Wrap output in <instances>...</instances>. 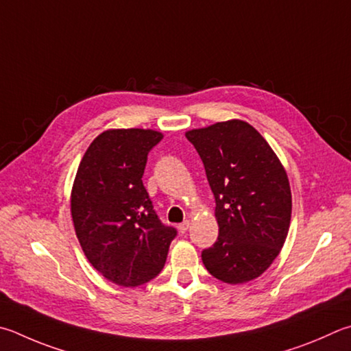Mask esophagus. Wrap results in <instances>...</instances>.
Wrapping results in <instances>:
<instances>
[{
	"mask_svg": "<svg viewBox=\"0 0 351 351\" xmlns=\"http://www.w3.org/2000/svg\"><path fill=\"white\" fill-rule=\"evenodd\" d=\"M189 227H190V222L189 221H184L182 224L178 226V230H180V233H186L189 230Z\"/></svg>",
	"mask_w": 351,
	"mask_h": 351,
	"instance_id": "1",
	"label": "esophagus"
}]
</instances>
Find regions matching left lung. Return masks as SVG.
Masks as SVG:
<instances>
[{
	"label": "left lung",
	"instance_id": "8db88e82",
	"mask_svg": "<svg viewBox=\"0 0 351 351\" xmlns=\"http://www.w3.org/2000/svg\"><path fill=\"white\" fill-rule=\"evenodd\" d=\"M199 154L216 207L219 237L202 252L212 276L253 281L281 252L291 219L287 171L264 136L242 119L186 132Z\"/></svg>",
	"mask_w": 351,
	"mask_h": 351
}]
</instances>
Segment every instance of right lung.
Segmentation results:
<instances>
[{"mask_svg": "<svg viewBox=\"0 0 351 351\" xmlns=\"http://www.w3.org/2000/svg\"><path fill=\"white\" fill-rule=\"evenodd\" d=\"M152 129H109L93 139L70 192L76 238L107 281L138 287L162 270L176 230L158 219L143 175L150 149L162 139Z\"/></svg>", "mask_w": 351, "mask_h": 351, "instance_id": "1", "label": "right lung"}]
</instances>
